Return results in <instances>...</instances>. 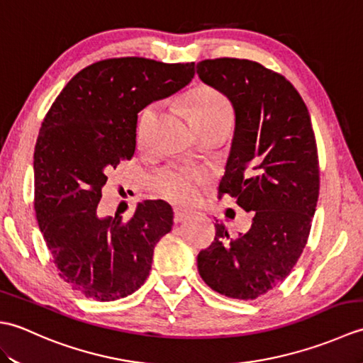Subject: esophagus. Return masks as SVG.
Segmentation results:
<instances>
[{
	"mask_svg": "<svg viewBox=\"0 0 363 363\" xmlns=\"http://www.w3.org/2000/svg\"><path fill=\"white\" fill-rule=\"evenodd\" d=\"M190 217V212L181 209V207H176L174 209V223H182Z\"/></svg>",
	"mask_w": 363,
	"mask_h": 363,
	"instance_id": "1",
	"label": "esophagus"
}]
</instances>
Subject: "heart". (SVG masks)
Masks as SVG:
<instances>
[{
    "instance_id": "heart-1",
    "label": "heart",
    "mask_w": 363,
    "mask_h": 363,
    "mask_svg": "<svg viewBox=\"0 0 363 363\" xmlns=\"http://www.w3.org/2000/svg\"><path fill=\"white\" fill-rule=\"evenodd\" d=\"M189 109L194 125H203L221 118H233V107L220 91L199 87L189 96ZM156 113V106H148L140 113L137 125V140L145 143L150 126ZM206 179L203 169L167 167L152 176L151 186L157 195L177 204H189L198 195V189Z\"/></svg>"
}]
</instances>
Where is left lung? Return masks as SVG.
Here are the masks:
<instances>
[{
    "mask_svg": "<svg viewBox=\"0 0 363 363\" xmlns=\"http://www.w3.org/2000/svg\"><path fill=\"white\" fill-rule=\"evenodd\" d=\"M196 73L235 115L220 195L252 212L251 229L237 238L215 225V242L198 254V272L220 295L256 299L290 274L309 238L320 190L311 115L282 74L252 60L207 59Z\"/></svg>",
    "mask_w": 363,
    "mask_h": 363,
    "instance_id": "1",
    "label": "left lung"
}]
</instances>
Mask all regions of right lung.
Segmentation results:
<instances>
[{
    "label": "right lung",
    "mask_w": 363,
    "mask_h": 363,
    "mask_svg": "<svg viewBox=\"0 0 363 363\" xmlns=\"http://www.w3.org/2000/svg\"><path fill=\"white\" fill-rule=\"evenodd\" d=\"M195 64L107 59L74 74L42 123L34 151V209L60 277L87 298L133 295L150 274L154 246L173 228L162 199L133 218L99 217L107 174L135 151L137 113L194 79Z\"/></svg>",
    "instance_id": "1"
}]
</instances>
